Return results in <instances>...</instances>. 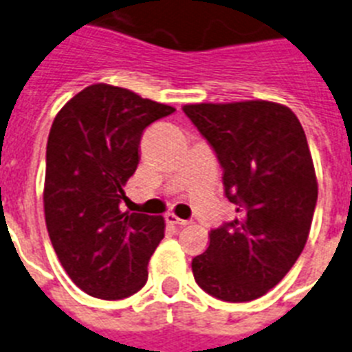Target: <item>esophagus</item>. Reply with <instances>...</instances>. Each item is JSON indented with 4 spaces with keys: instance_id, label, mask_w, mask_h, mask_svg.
<instances>
[{
    "instance_id": "obj_1",
    "label": "esophagus",
    "mask_w": 352,
    "mask_h": 352,
    "mask_svg": "<svg viewBox=\"0 0 352 352\" xmlns=\"http://www.w3.org/2000/svg\"><path fill=\"white\" fill-rule=\"evenodd\" d=\"M164 219H166L168 225H175V227H184V225H188V219H180L179 216H175L173 212H168L166 216H164Z\"/></svg>"
}]
</instances>
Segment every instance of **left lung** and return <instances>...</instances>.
<instances>
[{"label": "left lung", "mask_w": 352, "mask_h": 352, "mask_svg": "<svg viewBox=\"0 0 352 352\" xmlns=\"http://www.w3.org/2000/svg\"><path fill=\"white\" fill-rule=\"evenodd\" d=\"M184 113L223 168L235 219L210 230L191 262L207 294L244 303L273 289L303 252L317 204L307 136L289 108L267 100L188 104Z\"/></svg>", "instance_id": "8db88e82"}]
</instances>
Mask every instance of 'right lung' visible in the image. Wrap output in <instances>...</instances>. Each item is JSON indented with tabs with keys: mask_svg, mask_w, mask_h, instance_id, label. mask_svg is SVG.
I'll return each instance as SVG.
<instances>
[{
	"mask_svg": "<svg viewBox=\"0 0 352 352\" xmlns=\"http://www.w3.org/2000/svg\"><path fill=\"white\" fill-rule=\"evenodd\" d=\"M175 108L111 85H91L60 109L45 151L44 212L63 269L94 298L124 299L146 283L163 216L122 212L143 131Z\"/></svg>",
	"mask_w": 352,
	"mask_h": 352,
	"instance_id": "1",
	"label": "right lung"
}]
</instances>
